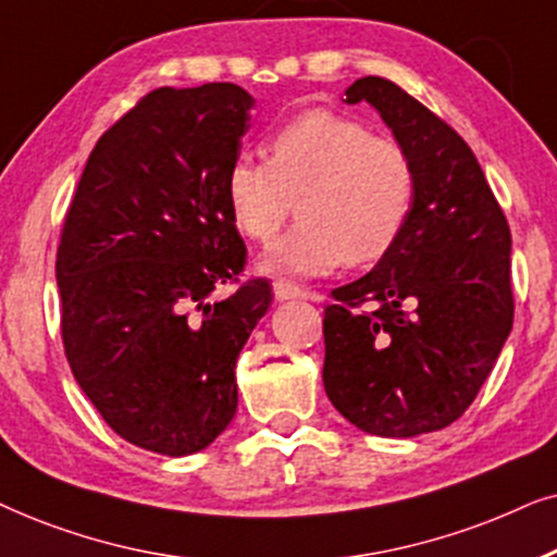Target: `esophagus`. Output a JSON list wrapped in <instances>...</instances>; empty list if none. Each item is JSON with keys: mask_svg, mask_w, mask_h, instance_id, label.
Segmentation results:
<instances>
[{"mask_svg": "<svg viewBox=\"0 0 557 557\" xmlns=\"http://www.w3.org/2000/svg\"><path fill=\"white\" fill-rule=\"evenodd\" d=\"M272 293H274V298H277V300H308V298H313V293L306 290V287L295 285V283H290V280H283V277L274 280Z\"/></svg>", "mask_w": 557, "mask_h": 557, "instance_id": "esophagus-1", "label": "esophagus"}]
</instances>
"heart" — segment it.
<instances>
[{
  "instance_id": "obj_1",
  "label": "heart",
  "mask_w": 557,
  "mask_h": 557,
  "mask_svg": "<svg viewBox=\"0 0 557 557\" xmlns=\"http://www.w3.org/2000/svg\"><path fill=\"white\" fill-rule=\"evenodd\" d=\"M224 190L236 228L257 244L274 239L298 201L300 224L267 249L264 267L310 277L387 255L412 216L418 177L397 139L318 109L274 132L264 162L239 154Z\"/></svg>"
}]
</instances>
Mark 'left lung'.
<instances>
[{
  "mask_svg": "<svg viewBox=\"0 0 557 557\" xmlns=\"http://www.w3.org/2000/svg\"><path fill=\"white\" fill-rule=\"evenodd\" d=\"M410 152L418 193L395 247L331 293L323 387L364 433L412 438L461 418L494 369L515 318L511 234L454 127L380 76L346 88Z\"/></svg>",
  "mask_w": 557,
  "mask_h": 557,
  "instance_id": "1",
  "label": "left lung"
}]
</instances>
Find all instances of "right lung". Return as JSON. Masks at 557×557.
Returning <instances> with one entry per match:
<instances>
[{"instance_id":"obj_1","label":"right lung","mask_w":557,"mask_h":557,"mask_svg":"<svg viewBox=\"0 0 557 557\" xmlns=\"http://www.w3.org/2000/svg\"><path fill=\"white\" fill-rule=\"evenodd\" d=\"M251 103L234 84L154 88L96 143L63 221L71 372L116 435L162 456L234 420L236 359L272 302L264 277L212 300L247 264L224 181Z\"/></svg>"}]
</instances>
